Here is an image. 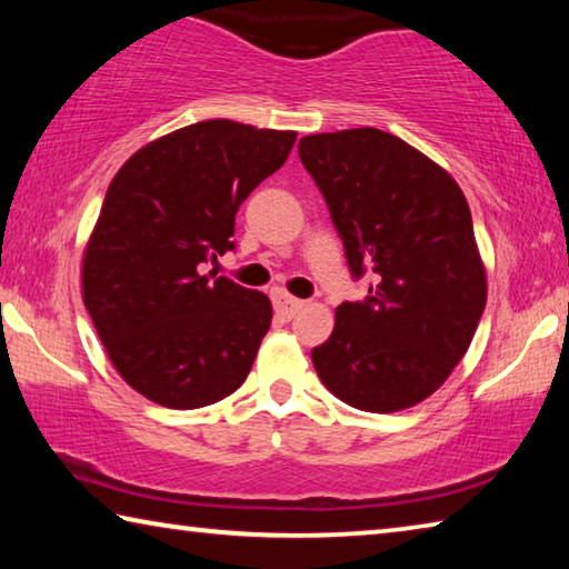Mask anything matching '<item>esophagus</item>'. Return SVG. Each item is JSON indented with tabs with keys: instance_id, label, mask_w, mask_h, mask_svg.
I'll list each match as a JSON object with an SVG mask.
<instances>
[{
	"instance_id": "obj_1",
	"label": "esophagus",
	"mask_w": 569,
	"mask_h": 569,
	"mask_svg": "<svg viewBox=\"0 0 569 569\" xmlns=\"http://www.w3.org/2000/svg\"><path fill=\"white\" fill-rule=\"evenodd\" d=\"M273 308L283 321H291L293 316L303 308V301H301V298H293L291 293H286V291H281V288H278V291H273Z\"/></svg>"
}]
</instances>
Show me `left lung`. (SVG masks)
Segmentation results:
<instances>
[{
  "label": "left lung",
  "instance_id": "obj_1",
  "mask_svg": "<svg viewBox=\"0 0 569 569\" xmlns=\"http://www.w3.org/2000/svg\"><path fill=\"white\" fill-rule=\"evenodd\" d=\"M369 296L336 308L316 373L353 409L391 413L431 397L475 339L487 303L471 213L445 168L391 132L353 128L298 142Z\"/></svg>",
  "mask_w": 569,
  "mask_h": 569
}]
</instances>
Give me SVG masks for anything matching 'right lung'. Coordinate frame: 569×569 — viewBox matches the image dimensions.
Here are the masks:
<instances>
[{"mask_svg":"<svg viewBox=\"0 0 569 569\" xmlns=\"http://www.w3.org/2000/svg\"><path fill=\"white\" fill-rule=\"evenodd\" d=\"M296 142L233 120L148 142L112 178L82 258V298L120 377L168 409L246 381L271 329L268 296L206 263L233 250L236 213Z\"/></svg>","mask_w":569,"mask_h":569,"instance_id":"right-lung-1","label":"right lung"}]
</instances>
